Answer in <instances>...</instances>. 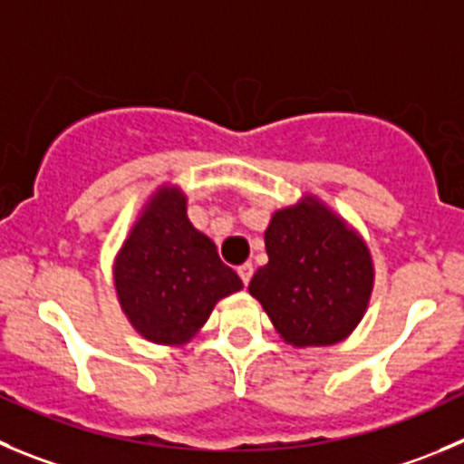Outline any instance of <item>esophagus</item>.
<instances>
[{
  "label": "esophagus",
  "mask_w": 464,
  "mask_h": 464,
  "mask_svg": "<svg viewBox=\"0 0 464 464\" xmlns=\"http://www.w3.org/2000/svg\"><path fill=\"white\" fill-rule=\"evenodd\" d=\"M237 275H240V279H242V284H249V281H252V275H254V266L252 263H242L240 267H237Z\"/></svg>",
  "instance_id": "obj_1"
}]
</instances>
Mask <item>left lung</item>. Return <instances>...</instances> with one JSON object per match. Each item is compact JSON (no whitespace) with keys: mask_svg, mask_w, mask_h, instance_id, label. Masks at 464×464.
Returning a JSON list of instances; mask_svg holds the SVG:
<instances>
[{"mask_svg":"<svg viewBox=\"0 0 464 464\" xmlns=\"http://www.w3.org/2000/svg\"><path fill=\"white\" fill-rule=\"evenodd\" d=\"M267 266L249 281L275 330L297 348L332 345L357 327L373 291L369 246L309 197L272 215Z\"/></svg>","mask_w":464,"mask_h":464,"instance_id":"1","label":"left lung"}]
</instances>
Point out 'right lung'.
<instances>
[{
  "label": "right lung",
  "mask_w": 464,
  "mask_h": 464,
  "mask_svg": "<svg viewBox=\"0 0 464 464\" xmlns=\"http://www.w3.org/2000/svg\"><path fill=\"white\" fill-rule=\"evenodd\" d=\"M185 203L179 188L160 189L114 266L121 309L144 339L162 345L192 339L212 306L242 288L215 242L192 227Z\"/></svg>",
  "instance_id": "1"
}]
</instances>
